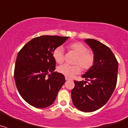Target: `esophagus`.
Here are the masks:
<instances>
[{"instance_id":"esophagus-1","label":"esophagus","mask_w":128,"mask_h":128,"mask_svg":"<svg viewBox=\"0 0 128 128\" xmlns=\"http://www.w3.org/2000/svg\"><path fill=\"white\" fill-rule=\"evenodd\" d=\"M71 79L69 78H68V77H65V80H66V81H68V80H70Z\"/></svg>"}]
</instances>
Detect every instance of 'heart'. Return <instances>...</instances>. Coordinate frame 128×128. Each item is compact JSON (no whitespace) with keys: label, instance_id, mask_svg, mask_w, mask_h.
Wrapping results in <instances>:
<instances>
[{"label":"heart","instance_id":"heart-1","mask_svg":"<svg viewBox=\"0 0 128 128\" xmlns=\"http://www.w3.org/2000/svg\"><path fill=\"white\" fill-rule=\"evenodd\" d=\"M68 50L77 54L74 63L76 65H70L64 64L58 67L59 73L68 78H72L74 76L81 72V66L83 70H88L93 66L95 61L94 54L88 50L86 46L81 42L71 43L68 46ZM53 58L56 63L61 64L64 62V48L62 46L56 47L52 52ZM80 65L79 66L78 65Z\"/></svg>","mask_w":128,"mask_h":128}]
</instances>
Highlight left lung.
<instances>
[{
  "label": "left lung",
  "mask_w": 128,
  "mask_h": 128,
  "mask_svg": "<svg viewBox=\"0 0 128 128\" xmlns=\"http://www.w3.org/2000/svg\"><path fill=\"white\" fill-rule=\"evenodd\" d=\"M93 51V66L82 78L87 81H74L71 91L72 102L76 108L84 112L99 109L108 102L115 90L117 81L118 62L110 48L94 39L84 40Z\"/></svg>",
  "instance_id": "8db88e82"
}]
</instances>
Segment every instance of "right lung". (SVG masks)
Masks as SVG:
<instances>
[{"label": "right lung", "instance_id": "1", "mask_svg": "<svg viewBox=\"0 0 128 128\" xmlns=\"http://www.w3.org/2000/svg\"><path fill=\"white\" fill-rule=\"evenodd\" d=\"M68 38L36 37L18 53L14 71L16 86L22 98L31 106L38 108L50 106L65 82L64 75L54 72L56 62L52 52Z\"/></svg>", "mask_w": 128, "mask_h": 128}]
</instances>
